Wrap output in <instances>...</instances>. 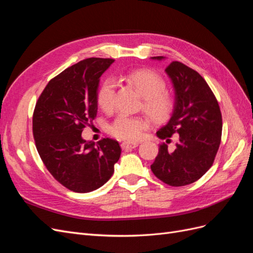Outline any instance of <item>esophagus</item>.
I'll return each instance as SVG.
<instances>
[{"label": "esophagus", "instance_id": "esophagus-1", "mask_svg": "<svg viewBox=\"0 0 253 253\" xmlns=\"http://www.w3.org/2000/svg\"><path fill=\"white\" fill-rule=\"evenodd\" d=\"M137 147H138V143H136V142H126V141H125V142L121 143L122 150H126V151L135 149Z\"/></svg>", "mask_w": 253, "mask_h": 253}]
</instances>
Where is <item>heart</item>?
Wrapping results in <instances>:
<instances>
[{"label":"heart","mask_w":253,"mask_h":253,"mask_svg":"<svg viewBox=\"0 0 253 253\" xmlns=\"http://www.w3.org/2000/svg\"><path fill=\"white\" fill-rule=\"evenodd\" d=\"M126 80L143 97L142 108L155 122H165L171 117L175 109V99L166 89L163 77L151 70H135L126 74ZM97 102L104 112L113 111L115 106V82L105 79L98 88ZM149 126V119L144 116L120 114L109 126V133L118 139L138 140L143 129Z\"/></svg>","instance_id":"1"}]
</instances>
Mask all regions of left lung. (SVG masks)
I'll return each instance as SVG.
<instances>
[{"instance_id": "obj_1", "label": "left lung", "mask_w": 253, "mask_h": 253, "mask_svg": "<svg viewBox=\"0 0 253 253\" xmlns=\"http://www.w3.org/2000/svg\"><path fill=\"white\" fill-rule=\"evenodd\" d=\"M162 60L164 57H152ZM175 90V109L157 136L166 142L178 134L175 150L162 143L151 170L158 179L172 187L190 185L213 165L218 151L223 121L219 105L208 83L196 71L178 61L166 68Z\"/></svg>"}]
</instances>
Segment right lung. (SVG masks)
<instances>
[{
	"label": "right lung",
	"instance_id": "right-lung-1",
	"mask_svg": "<svg viewBox=\"0 0 253 253\" xmlns=\"http://www.w3.org/2000/svg\"><path fill=\"white\" fill-rule=\"evenodd\" d=\"M113 59L88 58L52 78L36 103L33 133L38 153L61 185L78 193L103 186L114 173L117 140L85 141L83 128L95 119L99 79Z\"/></svg>",
	"mask_w": 253,
	"mask_h": 253
}]
</instances>
